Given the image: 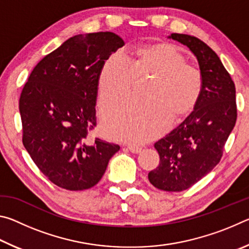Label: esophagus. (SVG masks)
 I'll return each mask as SVG.
<instances>
[{"mask_svg": "<svg viewBox=\"0 0 249 249\" xmlns=\"http://www.w3.org/2000/svg\"><path fill=\"white\" fill-rule=\"evenodd\" d=\"M127 148L129 149V151H132L133 154H138V153H141V150H142L141 147L135 146V145H128Z\"/></svg>", "mask_w": 249, "mask_h": 249, "instance_id": "34e87169", "label": "esophagus"}]
</instances>
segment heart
<instances>
[{
  "instance_id": "1",
  "label": "heart",
  "mask_w": 249,
  "mask_h": 249,
  "mask_svg": "<svg viewBox=\"0 0 249 249\" xmlns=\"http://www.w3.org/2000/svg\"><path fill=\"white\" fill-rule=\"evenodd\" d=\"M151 77L146 99H129L102 109V129L113 140L140 142L157 136L170 123L196 107L202 74L174 45L155 44L135 49L130 56H109L99 74L100 104L127 96L136 78Z\"/></svg>"
}]
</instances>
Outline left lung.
Returning <instances> with one entry per match:
<instances>
[{
    "label": "left lung",
    "mask_w": 249,
    "mask_h": 249,
    "mask_svg": "<svg viewBox=\"0 0 249 249\" xmlns=\"http://www.w3.org/2000/svg\"><path fill=\"white\" fill-rule=\"evenodd\" d=\"M169 38L191 50L199 62L202 91L191 114L155 142L159 166L148 174L150 183L163 191L187 190L215 167L233 130L235 84L217 54L195 36L171 34Z\"/></svg>",
    "instance_id": "obj_1"
}]
</instances>
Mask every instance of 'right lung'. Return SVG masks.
Masks as SVG:
<instances>
[{
  "label": "right lung",
  "mask_w": 249,
  "mask_h": 249,
  "mask_svg": "<svg viewBox=\"0 0 249 249\" xmlns=\"http://www.w3.org/2000/svg\"><path fill=\"white\" fill-rule=\"evenodd\" d=\"M122 46L124 40L111 32L71 37L37 64L20 93L25 148L39 170L66 190L93 187L120 150L89 136L96 126L101 68Z\"/></svg>",
  "instance_id": "right-lung-1"
}]
</instances>
